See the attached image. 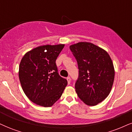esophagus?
<instances>
[{"label": "esophagus", "instance_id": "obj_1", "mask_svg": "<svg viewBox=\"0 0 132 132\" xmlns=\"http://www.w3.org/2000/svg\"><path fill=\"white\" fill-rule=\"evenodd\" d=\"M67 80L68 81V84H70V82H71V78L70 77H67Z\"/></svg>", "mask_w": 132, "mask_h": 132}]
</instances>
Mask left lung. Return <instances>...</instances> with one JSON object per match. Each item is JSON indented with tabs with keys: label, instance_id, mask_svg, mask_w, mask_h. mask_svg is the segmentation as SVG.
Listing matches in <instances>:
<instances>
[{
	"label": "left lung",
	"instance_id": "8db88e82",
	"mask_svg": "<svg viewBox=\"0 0 132 132\" xmlns=\"http://www.w3.org/2000/svg\"><path fill=\"white\" fill-rule=\"evenodd\" d=\"M78 63V78L75 90L78 97L89 106H95L108 97L114 79L113 62L106 51L88 42L70 46Z\"/></svg>",
	"mask_w": 132,
	"mask_h": 132
}]
</instances>
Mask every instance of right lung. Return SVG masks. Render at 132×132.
Instances as JSON below:
<instances>
[{
    "instance_id": "add662e5",
    "label": "right lung",
    "mask_w": 132,
    "mask_h": 132,
    "mask_svg": "<svg viewBox=\"0 0 132 132\" xmlns=\"http://www.w3.org/2000/svg\"><path fill=\"white\" fill-rule=\"evenodd\" d=\"M64 45H44L27 52L19 64L22 90L30 101L44 107L57 101L67 85L59 75L56 61Z\"/></svg>"
}]
</instances>
